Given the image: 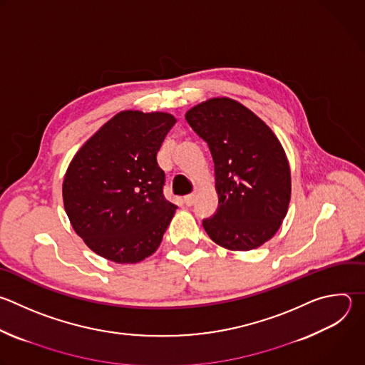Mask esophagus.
Here are the masks:
<instances>
[{
  "mask_svg": "<svg viewBox=\"0 0 365 365\" xmlns=\"http://www.w3.org/2000/svg\"><path fill=\"white\" fill-rule=\"evenodd\" d=\"M195 199H196V195H195V193H190V195H186L183 200H185V203H186L187 206H192V205L195 203Z\"/></svg>",
  "mask_w": 365,
  "mask_h": 365,
  "instance_id": "esophagus-1",
  "label": "esophagus"
}]
</instances>
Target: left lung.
<instances>
[{
	"instance_id": "1",
	"label": "left lung",
	"mask_w": 365,
	"mask_h": 365,
	"mask_svg": "<svg viewBox=\"0 0 365 365\" xmlns=\"http://www.w3.org/2000/svg\"><path fill=\"white\" fill-rule=\"evenodd\" d=\"M215 163L216 213L202 225L215 244L251 251L279 229L291 199V170L282 145L264 121L227 97L209 98L186 113Z\"/></svg>"
}]
</instances>
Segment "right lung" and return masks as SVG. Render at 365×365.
I'll list each match as a JSON object with an SVG mask.
<instances>
[{"instance_id": "add662e5", "label": "right lung", "mask_w": 365, "mask_h": 365, "mask_svg": "<svg viewBox=\"0 0 365 365\" xmlns=\"http://www.w3.org/2000/svg\"><path fill=\"white\" fill-rule=\"evenodd\" d=\"M176 118L125 110L76 153L63 182L64 209L76 233L97 255L136 264L159 248L176 205L163 195L158 152Z\"/></svg>"}]
</instances>
